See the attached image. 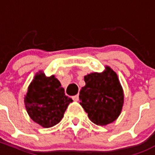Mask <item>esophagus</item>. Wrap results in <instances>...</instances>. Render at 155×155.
I'll use <instances>...</instances> for the list:
<instances>
[{"label":"esophagus","mask_w":155,"mask_h":155,"mask_svg":"<svg viewBox=\"0 0 155 155\" xmlns=\"http://www.w3.org/2000/svg\"><path fill=\"white\" fill-rule=\"evenodd\" d=\"M72 98H73V100H74V101H78V100H79V95H74V96H72Z\"/></svg>","instance_id":"obj_1"}]
</instances>
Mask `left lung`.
<instances>
[{"label":"left lung","instance_id":"8db88e82","mask_svg":"<svg viewBox=\"0 0 155 155\" xmlns=\"http://www.w3.org/2000/svg\"><path fill=\"white\" fill-rule=\"evenodd\" d=\"M86 85L80 92V104L91 122L107 125L119 117L124 104V91L117 74L110 66L102 72L84 76Z\"/></svg>","mask_w":155,"mask_h":155}]
</instances>
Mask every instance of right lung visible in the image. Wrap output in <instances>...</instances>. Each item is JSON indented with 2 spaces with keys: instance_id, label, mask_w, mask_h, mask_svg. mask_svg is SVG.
<instances>
[{
  "instance_id": "1",
  "label": "right lung",
  "mask_w": 155,
  "mask_h": 155,
  "mask_svg": "<svg viewBox=\"0 0 155 155\" xmlns=\"http://www.w3.org/2000/svg\"><path fill=\"white\" fill-rule=\"evenodd\" d=\"M72 101L65 95L64 89L55 76L47 77L42 71L36 73L25 96L30 119L45 128L58 124Z\"/></svg>"
}]
</instances>
